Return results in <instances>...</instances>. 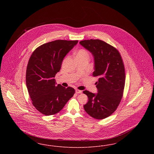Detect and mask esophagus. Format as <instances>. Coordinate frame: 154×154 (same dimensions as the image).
<instances>
[{"mask_svg": "<svg viewBox=\"0 0 154 154\" xmlns=\"http://www.w3.org/2000/svg\"><path fill=\"white\" fill-rule=\"evenodd\" d=\"M75 93L76 94H81L82 93V91H80V90H79V89H75Z\"/></svg>", "mask_w": 154, "mask_h": 154, "instance_id": "esophagus-1", "label": "esophagus"}]
</instances>
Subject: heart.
<instances>
[{"label":"heart","instance_id":"1","mask_svg":"<svg viewBox=\"0 0 154 154\" xmlns=\"http://www.w3.org/2000/svg\"><path fill=\"white\" fill-rule=\"evenodd\" d=\"M76 59L80 58H89V54L85 49H80L75 54Z\"/></svg>","mask_w":154,"mask_h":154}]
</instances>
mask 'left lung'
Segmentation results:
<instances>
[{"label":"left lung","instance_id":"obj_1","mask_svg":"<svg viewBox=\"0 0 154 154\" xmlns=\"http://www.w3.org/2000/svg\"><path fill=\"white\" fill-rule=\"evenodd\" d=\"M80 44L93 55V75L98 79L97 93L83 91L88 97L84 108L91 117L104 119L116 110L122 97L125 82L123 61L117 50L102 40H86Z\"/></svg>","mask_w":154,"mask_h":154}]
</instances>
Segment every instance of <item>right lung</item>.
<instances>
[{"mask_svg": "<svg viewBox=\"0 0 154 154\" xmlns=\"http://www.w3.org/2000/svg\"><path fill=\"white\" fill-rule=\"evenodd\" d=\"M78 40H58L43 44L32 53L26 73V84L32 104L45 116L59 112L74 95V89L57 83L54 77L59 72L67 54Z\"/></svg>", "mask_w": 154, "mask_h": 154, "instance_id": "add662e5", "label": "right lung"}]
</instances>
